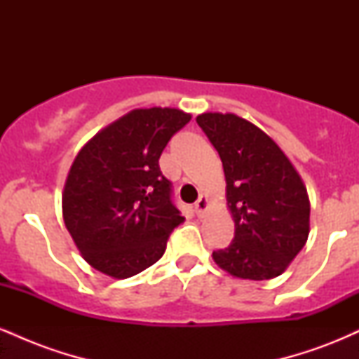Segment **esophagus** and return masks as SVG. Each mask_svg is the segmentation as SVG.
<instances>
[{
    "label": "esophagus",
    "instance_id": "obj_1",
    "mask_svg": "<svg viewBox=\"0 0 359 359\" xmlns=\"http://www.w3.org/2000/svg\"><path fill=\"white\" fill-rule=\"evenodd\" d=\"M208 208H209L208 197L201 196L199 199H197L196 205H194V211H196V216H197V217H203L204 214H205V211H208Z\"/></svg>",
    "mask_w": 359,
    "mask_h": 359
}]
</instances>
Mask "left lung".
<instances>
[{"mask_svg": "<svg viewBox=\"0 0 359 359\" xmlns=\"http://www.w3.org/2000/svg\"><path fill=\"white\" fill-rule=\"evenodd\" d=\"M196 121L221 156L234 221L231 245L212 251L214 263L243 280L278 277L311 231V203L302 177L282 148L248 119L203 113Z\"/></svg>", "mask_w": 359, "mask_h": 359, "instance_id": "8db88e82", "label": "left lung"}]
</instances>
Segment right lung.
Listing matches in <instances>:
<instances>
[{"label":"right lung","mask_w":359,"mask_h":359,"mask_svg":"<svg viewBox=\"0 0 359 359\" xmlns=\"http://www.w3.org/2000/svg\"><path fill=\"white\" fill-rule=\"evenodd\" d=\"M191 118L177 108L133 109L97 131L74 158L62 216L93 269L121 280L165 253L184 216L172 204L158 158Z\"/></svg>","instance_id":"obj_1"}]
</instances>
